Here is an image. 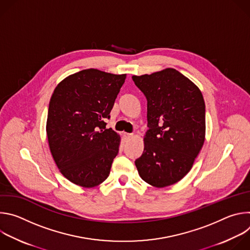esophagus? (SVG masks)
Masks as SVG:
<instances>
[{
	"label": "esophagus",
	"instance_id": "1",
	"mask_svg": "<svg viewBox=\"0 0 250 250\" xmlns=\"http://www.w3.org/2000/svg\"><path fill=\"white\" fill-rule=\"evenodd\" d=\"M125 137L126 138H131V137H133V134L132 133H125Z\"/></svg>",
	"mask_w": 250,
	"mask_h": 250
}]
</instances>
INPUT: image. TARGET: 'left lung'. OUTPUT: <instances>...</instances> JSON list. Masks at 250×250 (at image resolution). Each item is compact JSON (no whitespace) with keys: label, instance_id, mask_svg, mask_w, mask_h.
Returning <instances> with one entry per match:
<instances>
[{"label":"left lung","instance_id":"obj_1","mask_svg":"<svg viewBox=\"0 0 250 250\" xmlns=\"http://www.w3.org/2000/svg\"><path fill=\"white\" fill-rule=\"evenodd\" d=\"M147 100L142 155L134 163L141 179L163 188L180 181L203 147L206 106L200 89L173 68L132 76Z\"/></svg>","mask_w":250,"mask_h":250}]
</instances>
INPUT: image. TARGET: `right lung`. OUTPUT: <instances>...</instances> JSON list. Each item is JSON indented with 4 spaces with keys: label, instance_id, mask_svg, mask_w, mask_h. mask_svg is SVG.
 <instances>
[{
    "label": "right lung",
    "instance_id": "obj_1",
    "mask_svg": "<svg viewBox=\"0 0 250 250\" xmlns=\"http://www.w3.org/2000/svg\"><path fill=\"white\" fill-rule=\"evenodd\" d=\"M126 75L85 69L62 80L51 96L46 134L62 175L92 188L108 178L118 155L120 135L105 128Z\"/></svg>",
    "mask_w": 250,
    "mask_h": 250
}]
</instances>
